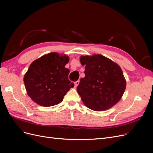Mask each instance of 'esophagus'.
<instances>
[{
  "label": "esophagus",
  "mask_w": 153,
  "mask_h": 153,
  "mask_svg": "<svg viewBox=\"0 0 153 153\" xmlns=\"http://www.w3.org/2000/svg\"><path fill=\"white\" fill-rule=\"evenodd\" d=\"M79 83H80V80H77L75 83H74V84H75V87H76L78 86V85L79 84Z\"/></svg>",
  "instance_id": "1"
}]
</instances>
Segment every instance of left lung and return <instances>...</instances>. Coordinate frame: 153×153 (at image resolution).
<instances>
[{
	"mask_svg": "<svg viewBox=\"0 0 153 153\" xmlns=\"http://www.w3.org/2000/svg\"><path fill=\"white\" fill-rule=\"evenodd\" d=\"M80 61L85 66V76L76 91L83 103L95 111L112 107L122 98L126 86L121 67L100 54L81 56Z\"/></svg>",
	"mask_w": 153,
	"mask_h": 153,
	"instance_id": "1",
	"label": "left lung"
}]
</instances>
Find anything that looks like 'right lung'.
Listing matches in <instances>:
<instances>
[{
	"instance_id": "add662e5",
	"label": "right lung",
	"mask_w": 153,
	"mask_h": 153,
	"mask_svg": "<svg viewBox=\"0 0 153 153\" xmlns=\"http://www.w3.org/2000/svg\"><path fill=\"white\" fill-rule=\"evenodd\" d=\"M69 62L66 55L56 52L45 55L33 61L24 76L25 89L32 101L43 106L57 105L73 83L68 79Z\"/></svg>"
}]
</instances>
